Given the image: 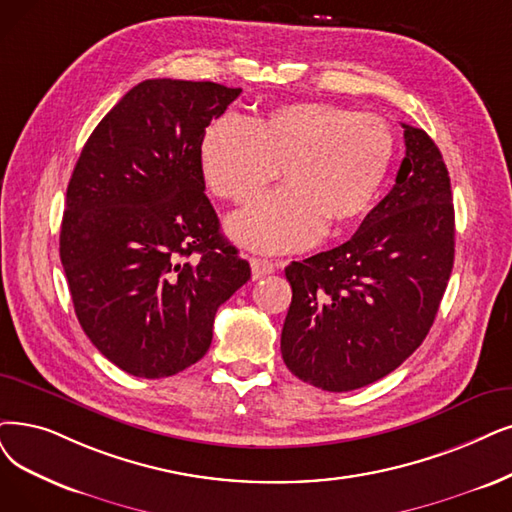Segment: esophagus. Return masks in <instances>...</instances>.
<instances>
[{"label": "esophagus", "instance_id": "obj_1", "mask_svg": "<svg viewBox=\"0 0 512 512\" xmlns=\"http://www.w3.org/2000/svg\"><path fill=\"white\" fill-rule=\"evenodd\" d=\"M250 267H252V277L254 279H262L264 275L275 273V269L281 267V262L264 260V258H250Z\"/></svg>", "mask_w": 512, "mask_h": 512}]
</instances>
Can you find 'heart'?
I'll use <instances>...</instances> for the list:
<instances>
[{
	"instance_id": "heart-1",
	"label": "heart",
	"mask_w": 512,
	"mask_h": 512,
	"mask_svg": "<svg viewBox=\"0 0 512 512\" xmlns=\"http://www.w3.org/2000/svg\"><path fill=\"white\" fill-rule=\"evenodd\" d=\"M395 159V132L378 115L332 102H290L245 121L224 115L199 142L210 191L248 203L283 168L288 187L235 214L229 233L260 252L313 245L325 224L342 229L370 210Z\"/></svg>"
}]
</instances>
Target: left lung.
I'll return each mask as SVG.
<instances>
[{
  "instance_id": "1",
  "label": "left lung",
  "mask_w": 512,
  "mask_h": 512,
  "mask_svg": "<svg viewBox=\"0 0 512 512\" xmlns=\"http://www.w3.org/2000/svg\"><path fill=\"white\" fill-rule=\"evenodd\" d=\"M403 126L395 185L338 248L285 267L288 370L330 393L372 384L410 357L435 321L454 267V203L441 151Z\"/></svg>"
}]
</instances>
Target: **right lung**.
Here are the masks:
<instances>
[{"mask_svg":"<svg viewBox=\"0 0 512 512\" xmlns=\"http://www.w3.org/2000/svg\"><path fill=\"white\" fill-rule=\"evenodd\" d=\"M241 88L147 79L75 163L60 262L90 342L138 378L174 376L212 344L218 306L250 279L203 193L199 142Z\"/></svg>","mask_w":512,"mask_h":512,"instance_id":"1","label":"right lung"}]
</instances>
